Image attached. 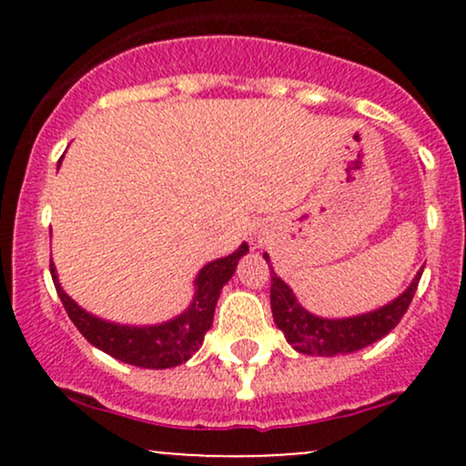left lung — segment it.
I'll return each instance as SVG.
<instances>
[{
    "instance_id": "8db88e82",
    "label": "left lung",
    "mask_w": 466,
    "mask_h": 466,
    "mask_svg": "<svg viewBox=\"0 0 466 466\" xmlns=\"http://www.w3.org/2000/svg\"><path fill=\"white\" fill-rule=\"evenodd\" d=\"M263 256L269 263V256ZM420 274L422 271L416 274L414 282L405 289V293H400L397 300L377 309V311L357 315V318L324 319L304 311L291 289L285 285V280H280L271 269V313H274L278 329L285 333L287 341L298 352L318 357L346 355V352L361 350L374 344L400 322V318L408 311L411 298H414L416 287H419Z\"/></svg>"
}]
</instances>
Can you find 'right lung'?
<instances>
[{
    "instance_id": "obj_1",
    "label": "right lung",
    "mask_w": 466,
    "mask_h": 466,
    "mask_svg": "<svg viewBox=\"0 0 466 466\" xmlns=\"http://www.w3.org/2000/svg\"><path fill=\"white\" fill-rule=\"evenodd\" d=\"M248 251V243H243L234 254L218 258L215 263H208L195 280L197 293L192 298L188 311L177 315L170 322L159 326H142V329L105 322V319H98L83 311L58 285L56 269L52 263L50 274L69 319L89 344L105 350L106 355L116 357V360L131 363V366L164 370V368H173L188 361L199 350L203 337L212 326L218 293L237 271L240 256H245Z\"/></svg>"
}]
</instances>
